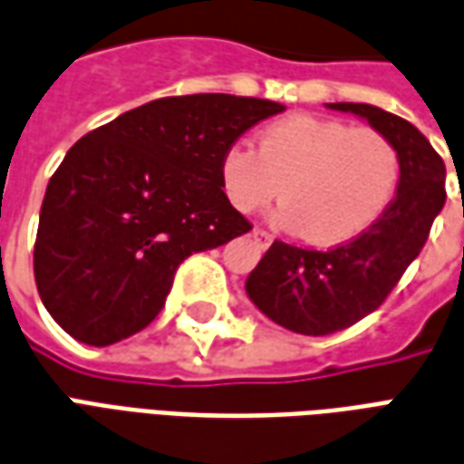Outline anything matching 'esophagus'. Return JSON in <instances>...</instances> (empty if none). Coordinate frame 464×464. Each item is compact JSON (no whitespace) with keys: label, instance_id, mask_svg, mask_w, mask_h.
Masks as SVG:
<instances>
[{"label":"esophagus","instance_id":"obj_1","mask_svg":"<svg viewBox=\"0 0 464 464\" xmlns=\"http://www.w3.org/2000/svg\"><path fill=\"white\" fill-rule=\"evenodd\" d=\"M253 238L258 241V246H261V248H268V246H271V243H273L271 233L261 231V228H256V231H253Z\"/></svg>","mask_w":464,"mask_h":464}]
</instances>
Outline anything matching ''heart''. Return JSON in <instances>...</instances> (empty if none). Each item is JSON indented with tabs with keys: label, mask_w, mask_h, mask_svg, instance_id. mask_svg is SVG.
Returning <instances> with one entry per match:
<instances>
[{
	"label": "heart",
	"mask_w": 464,
	"mask_h": 464,
	"mask_svg": "<svg viewBox=\"0 0 464 464\" xmlns=\"http://www.w3.org/2000/svg\"><path fill=\"white\" fill-rule=\"evenodd\" d=\"M223 193L241 213L261 211L281 193L278 221L315 246L358 238L395 198L402 161L372 129L293 114L261 131V143L226 146Z\"/></svg>",
	"instance_id": "b5f03b06"
}]
</instances>
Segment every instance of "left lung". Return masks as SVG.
<instances>
[{
    "label": "left lung",
    "mask_w": 464,
    "mask_h": 464,
    "mask_svg": "<svg viewBox=\"0 0 464 464\" xmlns=\"http://www.w3.org/2000/svg\"><path fill=\"white\" fill-rule=\"evenodd\" d=\"M325 106L355 114L388 136L400 153L402 176L388 211L358 238L333 251L273 241L246 278L253 305L301 335H331L375 311L420 256L445 206V163L412 123L372 104Z\"/></svg>",
    "instance_id": "obj_1"
}]
</instances>
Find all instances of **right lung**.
Wrapping results in <instances>:
<instances>
[{
    "instance_id": "right-lung-1",
    "label": "right lung",
    "mask_w": 464,
    "mask_h": 464,
    "mask_svg": "<svg viewBox=\"0 0 464 464\" xmlns=\"http://www.w3.org/2000/svg\"><path fill=\"white\" fill-rule=\"evenodd\" d=\"M283 109L253 96H166L79 139L39 213L34 278L49 315L96 348L143 331L191 253L251 231L223 193L218 163Z\"/></svg>"
}]
</instances>
